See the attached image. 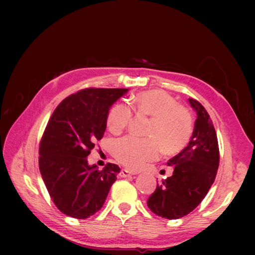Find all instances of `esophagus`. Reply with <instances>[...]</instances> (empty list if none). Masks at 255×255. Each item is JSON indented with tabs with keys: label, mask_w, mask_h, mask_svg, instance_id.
Here are the masks:
<instances>
[{
	"label": "esophagus",
	"mask_w": 255,
	"mask_h": 255,
	"mask_svg": "<svg viewBox=\"0 0 255 255\" xmlns=\"http://www.w3.org/2000/svg\"><path fill=\"white\" fill-rule=\"evenodd\" d=\"M133 173H130L128 170H127V169H122V170L120 171V173H119V176L120 177H128V176H129V175H132Z\"/></svg>",
	"instance_id": "obj_1"
}]
</instances>
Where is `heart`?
Masks as SVG:
<instances>
[{
    "mask_svg": "<svg viewBox=\"0 0 255 255\" xmlns=\"http://www.w3.org/2000/svg\"><path fill=\"white\" fill-rule=\"evenodd\" d=\"M132 109L139 115L151 117L146 136L121 137L113 144L115 158L132 170L141 168L148 161L156 159L160 147L165 153L181 151L187 144L192 132L191 116L187 109L177 104L176 100L164 90L152 89L136 95ZM133 119L132 110L125 103H117L107 114V128L114 134L125 129Z\"/></svg>",
    "mask_w": 255,
    "mask_h": 255,
    "instance_id": "heart-1",
    "label": "heart"
}]
</instances>
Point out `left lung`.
<instances>
[{"instance_id":"left-lung-1","label":"left lung","mask_w":255,"mask_h":255,"mask_svg":"<svg viewBox=\"0 0 255 255\" xmlns=\"http://www.w3.org/2000/svg\"><path fill=\"white\" fill-rule=\"evenodd\" d=\"M197 113L194 133L186 148L169 159L173 168L149 197L150 210L166 219H179L201 203L213 185L219 167L217 135L210 115L195 99H188Z\"/></svg>"}]
</instances>
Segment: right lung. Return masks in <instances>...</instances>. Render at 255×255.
I'll return each instance as SVG.
<instances>
[{"label": "right lung", "instance_id": "1", "mask_svg": "<svg viewBox=\"0 0 255 255\" xmlns=\"http://www.w3.org/2000/svg\"><path fill=\"white\" fill-rule=\"evenodd\" d=\"M125 88H86L59 103L39 144V169L58 210L86 219L101 210L120 168L109 163L103 170L89 166L87 156L102 139L111 106Z\"/></svg>", "mask_w": 255, "mask_h": 255}]
</instances>
